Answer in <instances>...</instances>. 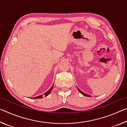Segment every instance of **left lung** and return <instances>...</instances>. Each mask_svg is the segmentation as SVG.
Returning <instances> with one entry per match:
<instances>
[{
  "instance_id": "left-lung-1",
  "label": "left lung",
  "mask_w": 127,
  "mask_h": 127,
  "mask_svg": "<svg viewBox=\"0 0 127 127\" xmlns=\"http://www.w3.org/2000/svg\"><path fill=\"white\" fill-rule=\"evenodd\" d=\"M77 89H78V90L79 91V92H81V93L82 94V95H83L84 96H87V97H90V95H87V94H85V93H84V92H82L80 90H79L78 87H77Z\"/></svg>"
}]
</instances>
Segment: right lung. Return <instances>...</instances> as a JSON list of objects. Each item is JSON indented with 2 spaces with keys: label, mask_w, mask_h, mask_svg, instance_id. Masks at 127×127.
I'll return each instance as SVG.
<instances>
[{
  "label": "right lung",
  "mask_w": 127,
  "mask_h": 127,
  "mask_svg": "<svg viewBox=\"0 0 127 127\" xmlns=\"http://www.w3.org/2000/svg\"><path fill=\"white\" fill-rule=\"evenodd\" d=\"M53 86H54V85L50 88V89L48 90V91H47L46 92H45V94H44V96H45V97H46V96H48V95H49V94H50V93L51 92V91H52V90L53 89ZM44 95H40V96H36V97H34V98H43V96H44Z\"/></svg>",
  "instance_id": "obj_1"
}]
</instances>
